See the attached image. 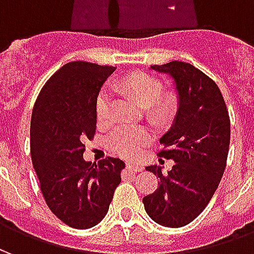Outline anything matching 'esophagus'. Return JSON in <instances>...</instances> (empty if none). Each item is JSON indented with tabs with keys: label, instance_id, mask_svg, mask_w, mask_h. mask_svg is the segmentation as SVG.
I'll use <instances>...</instances> for the list:
<instances>
[{
	"label": "esophagus",
	"instance_id": "34e87169",
	"mask_svg": "<svg viewBox=\"0 0 254 254\" xmlns=\"http://www.w3.org/2000/svg\"><path fill=\"white\" fill-rule=\"evenodd\" d=\"M127 170H130L133 171V173H137V171H141L143 170V167L141 166H138V165H134V163H127Z\"/></svg>",
	"mask_w": 254,
	"mask_h": 254
}]
</instances>
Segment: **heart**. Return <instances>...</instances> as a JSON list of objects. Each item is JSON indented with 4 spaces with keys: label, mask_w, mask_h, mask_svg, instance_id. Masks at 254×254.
<instances>
[{
    "label": "heart",
    "mask_w": 254,
    "mask_h": 254,
    "mask_svg": "<svg viewBox=\"0 0 254 254\" xmlns=\"http://www.w3.org/2000/svg\"><path fill=\"white\" fill-rule=\"evenodd\" d=\"M122 87L143 107H149L151 114L158 121L169 120L177 110L178 96L176 92H163V83L149 73L134 72L122 80ZM111 96L107 88L100 89L96 96V116L100 122L110 117ZM152 133L147 127H120L109 137V147L124 158H137L143 149L151 143Z\"/></svg>",
    "instance_id": "heart-1"
}]
</instances>
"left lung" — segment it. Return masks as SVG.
I'll use <instances>...</instances> for the list:
<instances>
[{"label": "left lung", "mask_w": 254, "mask_h": 254, "mask_svg": "<svg viewBox=\"0 0 254 254\" xmlns=\"http://www.w3.org/2000/svg\"><path fill=\"white\" fill-rule=\"evenodd\" d=\"M176 81V122L160 138L158 155L176 165L147 170L159 177L158 189L143 198L149 218L166 227L187 226L204 211L222 180L230 145V117L220 89L205 73L182 61L152 65Z\"/></svg>", "instance_id": "obj_1"}]
</instances>
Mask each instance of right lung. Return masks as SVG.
Listing matches in <instances>:
<instances>
[{"instance_id":"obj_1","label":"right lung","mask_w":254,"mask_h":254,"mask_svg":"<svg viewBox=\"0 0 254 254\" xmlns=\"http://www.w3.org/2000/svg\"><path fill=\"white\" fill-rule=\"evenodd\" d=\"M116 70L85 61L65 64L49 78L31 117V158L52 212L73 229H91L105 218L125 163L107 156L83 159L84 140L96 130V96Z\"/></svg>"}]
</instances>
